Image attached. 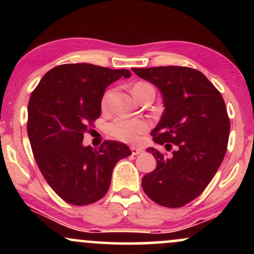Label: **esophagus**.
Here are the masks:
<instances>
[{
    "mask_svg": "<svg viewBox=\"0 0 254 254\" xmlns=\"http://www.w3.org/2000/svg\"><path fill=\"white\" fill-rule=\"evenodd\" d=\"M130 150H131V153H132V155H138V154H141L142 151H143V149H142V148L135 147V145H131Z\"/></svg>",
    "mask_w": 254,
    "mask_h": 254,
    "instance_id": "obj_1",
    "label": "esophagus"
}]
</instances>
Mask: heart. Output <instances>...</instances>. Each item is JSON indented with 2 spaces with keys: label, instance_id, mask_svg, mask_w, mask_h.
Masks as SVG:
<instances>
[{
  "label": "heart",
  "instance_id": "heart-1",
  "mask_svg": "<svg viewBox=\"0 0 254 254\" xmlns=\"http://www.w3.org/2000/svg\"><path fill=\"white\" fill-rule=\"evenodd\" d=\"M145 86H149L145 82H137L132 88L133 95L139 89ZM110 104V92H106L101 99V109L107 111ZM149 130V122L142 118H116L107 127V131L116 139L125 142V143H136L139 141L141 136Z\"/></svg>",
  "mask_w": 254,
  "mask_h": 254
}]
</instances>
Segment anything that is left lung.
<instances>
[{
	"label": "left lung",
	"mask_w": 254,
	"mask_h": 254,
	"mask_svg": "<svg viewBox=\"0 0 254 254\" xmlns=\"http://www.w3.org/2000/svg\"><path fill=\"white\" fill-rule=\"evenodd\" d=\"M132 71L154 83L165 111L150 132L154 142L172 154L148 148L156 168L142 178L151 200L166 208H182L205 190L222 164L230 121L224 100L205 75L189 66H154Z\"/></svg>",
	"instance_id": "1"
}]
</instances>
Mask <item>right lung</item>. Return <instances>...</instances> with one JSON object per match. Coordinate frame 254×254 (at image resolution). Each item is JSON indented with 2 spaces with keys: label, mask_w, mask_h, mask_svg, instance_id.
<instances>
[{
  "label": "right lung",
  "mask_w": 254,
  "mask_h": 254,
  "mask_svg": "<svg viewBox=\"0 0 254 254\" xmlns=\"http://www.w3.org/2000/svg\"><path fill=\"white\" fill-rule=\"evenodd\" d=\"M89 63L61 64L44 75L28 101L27 133L43 177L72 205L98 202L109 191L115 166L131 155L127 144L106 139L83 147V135L100 117L107 86L130 77Z\"/></svg>",
  "instance_id": "obj_1"
}]
</instances>
